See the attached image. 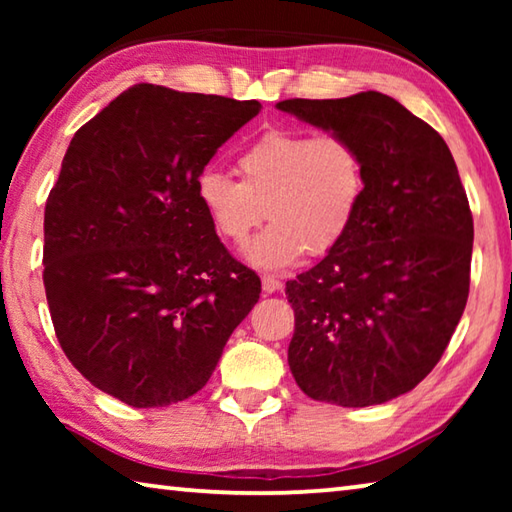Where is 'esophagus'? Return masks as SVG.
Masks as SVG:
<instances>
[{"mask_svg":"<svg viewBox=\"0 0 512 512\" xmlns=\"http://www.w3.org/2000/svg\"><path fill=\"white\" fill-rule=\"evenodd\" d=\"M262 289H264V293H275V291L282 289V282L273 275H264L262 277Z\"/></svg>","mask_w":512,"mask_h":512,"instance_id":"obj_1","label":"esophagus"}]
</instances>
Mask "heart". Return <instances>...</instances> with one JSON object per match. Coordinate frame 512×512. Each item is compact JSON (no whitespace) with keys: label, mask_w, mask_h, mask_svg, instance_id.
<instances>
[{"label":"heart","mask_w":512,"mask_h":512,"mask_svg":"<svg viewBox=\"0 0 512 512\" xmlns=\"http://www.w3.org/2000/svg\"><path fill=\"white\" fill-rule=\"evenodd\" d=\"M239 183L205 169L194 194L216 235L244 246L250 232L271 225L250 241L253 266L280 271L307 250L323 257L352 230L366 194V164L359 146L336 133L309 135L271 128L237 155Z\"/></svg>","instance_id":"1"}]
</instances>
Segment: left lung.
Here are the masks:
<instances>
[{
    "label": "left lung",
    "mask_w": 512,
    "mask_h": 512,
    "mask_svg": "<svg viewBox=\"0 0 512 512\" xmlns=\"http://www.w3.org/2000/svg\"><path fill=\"white\" fill-rule=\"evenodd\" d=\"M277 108L352 140L366 194L339 246L287 282L289 368L311 400L384 404L443 357L470 293L474 223L452 151L381 92Z\"/></svg>",
    "instance_id": "1"
}]
</instances>
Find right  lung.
<instances>
[{"instance_id":"add662e5","label":"right lung","mask_w":512,"mask_h":512,"mask_svg":"<svg viewBox=\"0 0 512 512\" xmlns=\"http://www.w3.org/2000/svg\"><path fill=\"white\" fill-rule=\"evenodd\" d=\"M259 101L140 83L81 126L45 207V291L72 366L135 409L201 391L262 293L196 201Z\"/></svg>"}]
</instances>
